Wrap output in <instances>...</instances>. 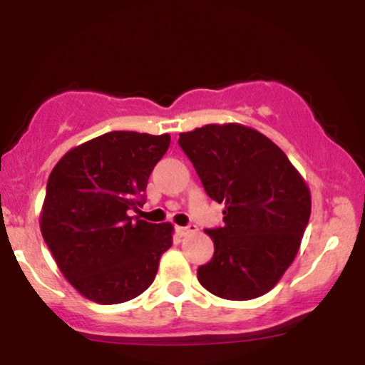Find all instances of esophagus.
I'll return each mask as SVG.
<instances>
[{"mask_svg": "<svg viewBox=\"0 0 365 365\" xmlns=\"http://www.w3.org/2000/svg\"><path fill=\"white\" fill-rule=\"evenodd\" d=\"M197 232V226L195 225H188V226H177V233L180 237H185L188 233H194Z\"/></svg>", "mask_w": 365, "mask_h": 365, "instance_id": "34e87169", "label": "esophagus"}]
</instances>
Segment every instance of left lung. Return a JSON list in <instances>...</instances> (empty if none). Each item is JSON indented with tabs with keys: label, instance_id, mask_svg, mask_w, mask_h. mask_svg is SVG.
<instances>
[{
	"label": "left lung",
	"instance_id": "8db88e82",
	"mask_svg": "<svg viewBox=\"0 0 365 365\" xmlns=\"http://www.w3.org/2000/svg\"><path fill=\"white\" fill-rule=\"evenodd\" d=\"M204 190L223 204V226L206 230L215 255L199 283L226 300L264 295L299 252L311 217V192L273 140L240 123L204 125L180 133Z\"/></svg>",
	"mask_w": 365,
	"mask_h": 365
}]
</instances>
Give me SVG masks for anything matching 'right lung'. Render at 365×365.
Instances as JSON below:
<instances>
[{
  "mask_svg": "<svg viewBox=\"0 0 365 365\" xmlns=\"http://www.w3.org/2000/svg\"><path fill=\"white\" fill-rule=\"evenodd\" d=\"M170 135L108 132L56 163L48 178L41 233L68 283L92 302L135 299L154 282L173 225L133 220Z\"/></svg>",
  "mask_w": 365,
  "mask_h": 365,
  "instance_id": "obj_1",
  "label": "right lung"
}]
</instances>
